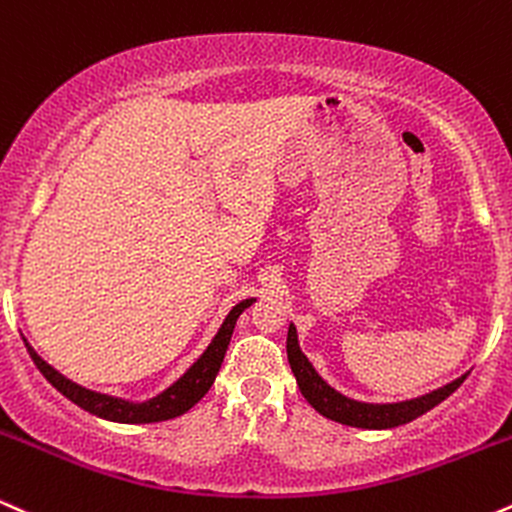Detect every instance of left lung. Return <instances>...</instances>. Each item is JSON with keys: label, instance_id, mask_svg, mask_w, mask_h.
<instances>
[{"label": "left lung", "instance_id": "obj_1", "mask_svg": "<svg viewBox=\"0 0 512 512\" xmlns=\"http://www.w3.org/2000/svg\"><path fill=\"white\" fill-rule=\"evenodd\" d=\"M287 359H290L292 374L297 378V386L302 390V395L311 407L323 417L333 419V422L347 424V426H359V429H393V426L407 424L412 419L422 417L424 412L434 410L438 402H443L450 393H455L465 381V376H460L458 381L448 383V386L434 390V393L422 395V398L395 402V405H369V402H357L340 395L338 390H333L316 374V369L311 366L309 359L304 357V352L299 350L297 340V328L290 326L287 330Z\"/></svg>", "mask_w": 512, "mask_h": 512}]
</instances>
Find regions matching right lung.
I'll list each match as a JSON object with an SVG mask.
<instances>
[{"label":"right lung","mask_w":512,"mask_h":512,"mask_svg":"<svg viewBox=\"0 0 512 512\" xmlns=\"http://www.w3.org/2000/svg\"><path fill=\"white\" fill-rule=\"evenodd\" d=\"M254 302L256 299H244V302L234 306L230 314H227L225 323L220 326L218 335H215L213 342H210L208 350L196 359L194 366H191V369L186 371L177 383H172L170 388L162 390L158 398L148 402H138V405L136 402L119 400V398H112V395H102V393H95V390L78 386V383L69 381V378L59 374L57 369H52L45 359H40L38 352L28 345V340L23 342H26L30 359H33L35 366H38L40 374L45 376L47 381H50L52 386L64 395V398H69L74 405L81 407V410L95 414V417L110 419V422H122V424L165 422V419H174L179 417V414L189 412L191 407H194L196 402L208 393V388L213 386L215 376H218L222 359H225L234 323H237L239 314H242L246 306H251Z\"/></svg>","instance_id":"1"}]
</instances>
